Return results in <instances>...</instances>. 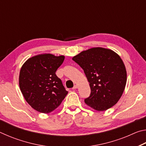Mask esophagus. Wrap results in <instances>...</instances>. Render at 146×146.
Returning a JSON list of instances; mask_svg holds the SVG:
<instances>
[{
	"label": "esophagus",
	"instance_id": "obj_1",
	"mask_svg": "<svg viewBox=\"0 0 146 146\" xmlns=\"http://www.w3.org/2000/svg\"><path fill=\"white\" fill-rule=\"evenodd\" d=\"M78 88V85L77 84H75V86H74V87L73 88V90H75V89Z\"/></svg>",
	"mask_w": 146,
	"mask_h": 146
}]
</instances>
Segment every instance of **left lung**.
<instances>
[{
	"instance_id": "1",
	"label": "left lung",
	"mask_w": 146,
	"mask_h": 146,
	"mask_svg": "<svg viewBox=\"0 0 146 146\" xmlns=\"http://www.w3.org/2000/svg\"><path fill=\"white\" fill-rule=\"evenodd\" d=\"M73 60L83 69L91 88L85 103L102 111L115 105L122 97L127 81V72L120 56L104 48L83 51Z\"/></svg>"
}]
</instances>
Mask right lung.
Here are the masks:
<instances>
[{"mask_svg": "<svg viewBox=\"0 0 146 146\" xmlns=\"http://www.w3.org/2000/svg\"><path fill=\"white\" fill-rule=\"evenodd\" d=\"M64 56L50 53L37 55L28 59L19 74V87L32 108L49 113L57 108L67 95L62 82L55 72Z\"/></svg>", "mask_w": 146, "mask_h": 146, "instance_id": "1", "label": "right lung"}]
</instances>
